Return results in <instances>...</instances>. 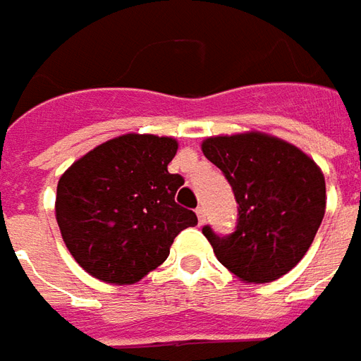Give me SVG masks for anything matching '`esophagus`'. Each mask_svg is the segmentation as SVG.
I'll use <instances>...</instances> for the list:
<instances>
[{"mask_svg":"<svg viewBox=\"0 0 361 361\" xmlns=\"http://www.w3.org/2000/svg\"><path fill=\"white\" fill-rule=\"evenodd\" d=\"M196 216H198V221H200V226L206 221V209H204V206H198L196 208Z\"/></svg>","mask_w":361,"mask_h":361,"instance_id":"34e87169","label":"esophagus"}]
</instances>
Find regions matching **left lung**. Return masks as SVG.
<instances>
[{"label": "left lung", "instance_id": "obj_1", "mask_svg": "<svg viewBox=\"0 0 361 361\" xmlns=\"http://www.w3.org/2000/svg\"><path fill=\"white\" fill-rule=\"evenodd\" d=\"M202 152L221 169L239 204L233 233L202 229L217 260L247 283L288 274L323 221V171L299 147L262 132L206 137Z\"/></svg>", "mask_w": 361, "mask_h": 361}]
</instances>
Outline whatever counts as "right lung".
I'll list each match as a JSON object with an SVG mask.
<instances>
[{
  "label": "right lung",
  "mask_w": 361,
  "mask_h": 361,
  "mask_svg": "<svg viewBox=\"0 0 361 361\" xmlns=\"http://www.w3.org/2000/svg\"><path fill=\"white\" fill-rule=\"evenodd\" d=\"M175 137L124 134L79 157L58 180L56 221L79 267L106 283L140 282L198 217L175 202Z\"/></svg>",
  "instance_id": "obj_1"
}]
</instances>
